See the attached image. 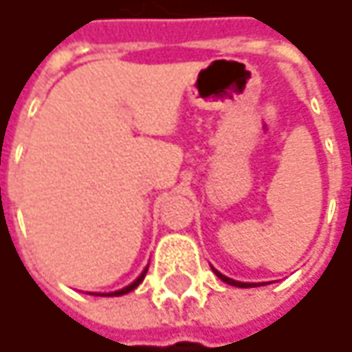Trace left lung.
Masks as SVG:
<instances>
[{"label":"left lung","instance_id":"left-lung-1","mask_svg":"<svg viewBox=\"0 0 352 352\" xmlns=\"http://www.w3.org/2000/svg\"><path fill=\"white\" fill-rule=\"evenodd\" d=\"M214 274L223 280V282H227V284H231V286H237V287H253L255 284H243V282H235V280H231V278H227V276H223V274H219L217 270H214Z\"/></svg>","mask_w":352,"mask_h":352}]
</instances>
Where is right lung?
Listing matches in <instances>:
<instances>
[{
	"instance_id": "1",
	"label": "right lung",
	"mask_w": 352,
	"mask_h": 352,
	"mask_svg": "<svg viewBox=\"0 0 352 352\" xmlns=\"http://www.w3.org/2000/svg\"><path fill=\"white\" fill-rule=\"evenodd\" d=\"M146 272H148V270H144V274H142V276H140V278H138V280H135V282H133L131 286L123 287V289H119V292H113V294H105V296H123V294H127V292L135 289V287H138L140 284H142V282H144V278H146Z\"/></svg>"
}]
</instances>
